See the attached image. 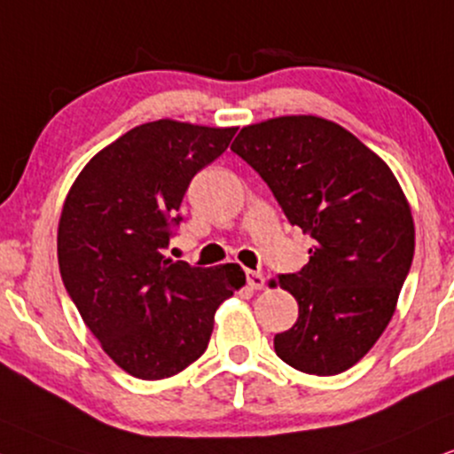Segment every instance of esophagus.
Wrapping results in <instances>:
<instances>
[{
	"instance_id": "obj_1",
	"label": "esophagus",
	"mask_w": 454,
	"mask_h": 454,
	"mask_svg": "<svg viewBox=\"0 0 454 454\" xmlns=\"http://www.w3.org/2000/svg\"><path fill=\"white\" fill-rule=\"evenodd\" d=\"M263 283V274L262 272H254V270H247V285L251 286V289H262Z\"/></svg>"
}]
</instances>
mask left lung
I'll use <instances>...</instances> for the list:
<instances>
[{
    "instance_id": "left-lung-1",
    "label": "left lung",
    "mask_w": 454,
    "mask_h": 454,
    "mask_svg": "<svg viewBox=\"0 0 454 454\" xmlns=\"http://www.w3.org/2000/svg\"><path fill=\"white\" fill-rule=\"evenodd\" d=\"M231 148L312 239L306 266L278 274L300 317L274 337L277 356L309 375L348 371L386 331L409 277L415 223L403 188L358 137L312 114L247 125Z\"/></svg>"
}]
</instances>
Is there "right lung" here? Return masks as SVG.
<instances>
[{
	"label": "right lung",
	"instance_id": "1",
	"mask_svg": "<svg viewBox=\"0 0 454 454\" xmlns=\"http://www.w3.org/2000/svg\"><path fill=\"white\" fill-rule=\"evenodd\" d=\"M234 134L171 119L137 125L102 148L67 194L62 283L102 349L137 380H165L200 358L217 306L245 285L237 263L165 257L188 184Z\"/></svg>",
	"mask_w": 454,
	"mask_h": 454
}]
</instances>
